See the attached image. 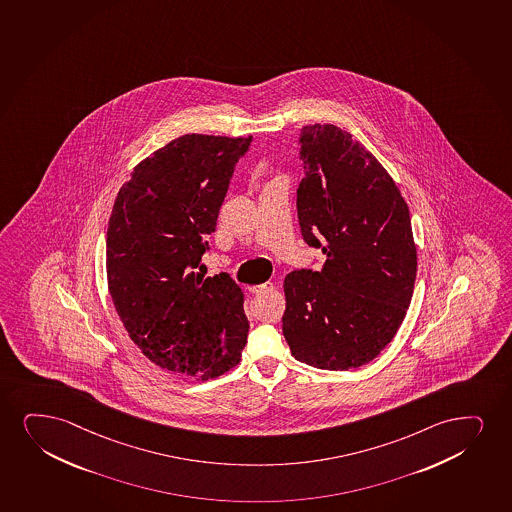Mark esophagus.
<instances>
[{"label":"esophagus","instance_id":"1","mask_svg":"<svg viewBox=\"0 0 512 512\" xmlns=\"http://www.w3.org/2000/svg\"><path fill=\"white\" fill-rule=\"evenodd\" d=\"M272 288H274L272 283L253 284V286H248V291L253 293V295H260V293H265V291H271Z\"/></svg>","mask_w":512,"mask_h":512}]
</instances>
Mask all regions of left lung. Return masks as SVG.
Instances as JSON below:
<instances>
[{
  "mask_svg": "<svg viewBox=\"0 0 512 512\" xmlns=\"http://www.w3.org/2000/svg\"><path fill=\"white\" fill-rule=\"evenodd\" d=\"M298 145L300 231L326 260L321 271L295 269L284 279L283 335L300 362L348 371L381 354L409 309L417 271L411 214L352 134L314 124Z\"/></svg>",
  "mask_w": 512,
  "mask_h": 512,
  "instance_id": "left-lung-1",
  "label": "left lung"
}]
</instances>
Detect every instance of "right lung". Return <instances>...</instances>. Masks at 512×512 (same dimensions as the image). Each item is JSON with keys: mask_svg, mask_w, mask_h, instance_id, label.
Here are the masks:
<instances>
[{"mask_svg": "<svg viewBox=\"0 0 512 512\" xmlns=\"http://www.w3.org/2000/svg\"><path fill=\"white\" fill-rule=\"evenodd\" d=\"M250 138L184 134L134 167L115 198L107 278L131 340L153 364L210 379L247 345L243 291L228 272L203 278L219 210Z\"/></svg>", "mask_w": 512, "mask_h": 512, "instance_id": "right-lung-1", "label": "right lung"}]
</instances>
